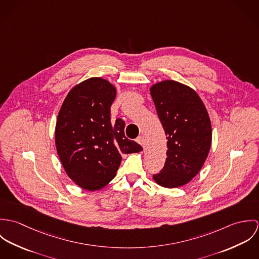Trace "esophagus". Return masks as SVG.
Masks as SVG:
<instances>
[{
	"mask_svg": "<svg viewBox=\"0 0 259 259\" xmlns=\"http://www.w3.org/2000/svg\"><path fill=\"white\" fill-rule=\"evenodd\" d=\"M136 141H137V143H138V144H140V145H141V146H143V145H144V138H143V137H142V136H140V137H138V138H137V140H136Z\"/></svg>",
	"mask_w": 259,
	"mask_h": 259,
	"instance_id": "34e87169",
	"label": "esophagus"
}]
</instances>
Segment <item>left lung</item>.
Here are the masks:
<instances>
[{
	"label": "left lung",
	"instance_id": "obj_1",
	"mask_svg": "<svg viewBox=\"0 0 259 259\" xmlns=\"http://www.w3.org/2000/svg\"><path fill=\"white\" fill-rule=\"evenodd\" d=\"M167 140L163 168L153 180L174 188L185 185L202 167L211 145V123L198 95L175 80H163L150 89Z\"/></svg>",
	"mask_w": 259,
	"mask_h": 259
}]
</instances>
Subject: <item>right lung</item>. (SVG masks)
Returning a JSON list of instances; mask_svg holds the SVG:
<instances>
[{
	"mask_svg": "<svg viewBox=\"0 0 259 259\" xmlns=\"http://www.w3.org/2000/svg\"><path fill=\"white\" fill-rule=\"evenodd\" d=\"M115 96V89L108 80L89 78L71 90L58 115V154L70 179L88 190H98L111 182L121 153L143 150L125 137L123 119L111 122Z\"/></svg>",
	"mask_w": 259,
	"mask_h": 259,
	"instance_id": "1",
	"label": "right lung"
}]
</instances>
